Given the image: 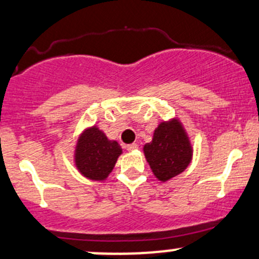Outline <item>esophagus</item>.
I'll list each match as a JSON object with an SVG mask.
<instances>
[{
  "label": "esophagus",
  "instance_id": "esophagus-1",
  "mask_svg": "<svg viewBox=\"0 0 259 259\" xmlns=\"http://www.w3.org/2000/svg\"><path fill=\"white\" fill-rule=\"evenodd\" d=\"M138 147H139L138 144H130V145H127L126 149H127V151H134V150L138 149Z\"/></svg>",
  "mask_w": 259,
  "mask_h": 259
}]
</instances>
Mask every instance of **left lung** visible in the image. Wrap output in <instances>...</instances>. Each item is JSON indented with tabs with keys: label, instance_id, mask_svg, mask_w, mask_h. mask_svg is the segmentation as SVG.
<instances>
[{
	"label": "left lung",
	"instance_id": "8db88e82",
	"mask_svg": "<svg viewBox=\"0 0 259 259\" xmlns=\"http://www.w3.org/2000/svg\"><path fill=\"white\" fill-rule=\"evenodd\" d=\"M144 155L160 182H167L187 169L193 158L188 133L178 118L161 121L153 132L151 143L144 145Z\"/></svg>",
	"mask_w": 259,
	"mask_h": 259
}]
</instances>
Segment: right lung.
<instances>
[{
  "mask_svg": "<svg viewBox=\"0 0 259 259\" xmlns=\"http://www.w3.org/2000/svg\"><path fill=\"white\" fill-rule=\"evenodd\" d=\"M123 149L118 141L109 140L97 125L86 127L78 135L73 150V162L83 177L91 181H106L114 168Z\"/></svg>",
  "mask_w": 259,
  "mask_h": 259,
  "instance_id": "right-lung-1",
  "label": "right lung"
}]
</instances>
